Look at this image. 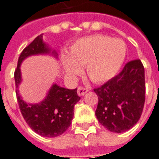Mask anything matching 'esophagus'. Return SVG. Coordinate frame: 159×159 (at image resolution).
Returning a JSON list of instances; mask_svg holds the SVG:
<instances>
[{
    "instance_id": "1",
    "label": "esophagus",
    "mask_w": 159,
    "mask_h": 159,
    "mask_svg": "<svg viewBox=\"0 0 159 159\" xmlns=\"http://www.w3.org/2000/svg\"><path fill=\"white\" fill-rule=\"evenodd\" d=\"M78 94L80 95V96H83L85 93H87L88 92V89L86 88V87H78Z\"/></svg>"
}]
</instances>
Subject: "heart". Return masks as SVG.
Here are the masks:
<instances>
[{
    "label": "heart",
    "instance_id": "obj_1",
    "mask_svg": "<svg viewBox=\"0 0 159 159\" xmlns=\"http://www.w3.org/2000/svg\"><path fill=\"white\" fill-rule=\"evenodd\" d=\"M126 56V44L120 38L96 34L78 39L70 48L63 65L71 78L85 66L87 76L95 83L106 82L116 75Z\"/></svg>",
    "mask_w": 159,
    "mask_h": 159
}]
</instances>
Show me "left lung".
Listing matches in <instances>:
<instances>
[{
	"instance_id": "left-lung-1",
	"label": "left lung",
	"mask_w": 159,
	"mask_h": 159,
	"mask_svg": "<svg viewBox=\"0 0 159 159\" xmlns=\"http://www.w3.org/2000/svg\"><path fill=\"white\" fill-rule=\"evenodd\" d=\"M93 91L98 95L95 116L109 131L129 130L141 117L145 102L144 67L140 59L128 62L122 72Z\"/></svg>"
}]
</instances>
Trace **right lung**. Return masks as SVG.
<instances>
[{"label": "right lung", "mask_w": 159, "mask_h": 159, "mask_svg": "<svg viewBox=\"0 0 159 159\" xmlns=\"http://www.w3.org/2000/svg\"><path fill=\"white\" fill-rule=\"evenodd\" d=\"M50 49L43 42V34L37 37L23 49L18 58L15 70L16 93L22 116L30 128L37 134L46 137H56L62 135L70 127L73 117L74 106L80 97L76 89H67L54 84L46 98L38 104H28L22 100L18 93L21 83L20 66L24 58L31 55L49 53ZM57 55L56 52H52Z\"/></svg>", "instance_id": "right-lung-1"}]
</instances>
